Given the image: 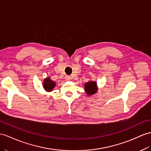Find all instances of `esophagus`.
I'll return each mask as SVG.
<instances>
[{
    "label": "esophagus",
    "instance_id": "esophagus-1",
    "mask_svg": "<svg viewBox=\"0 0 151 151\" xmlns=\"http://www.w3.org/2000/svg\"><path fill=\"white\" fill-rule=\"evenodd\" d=\"M66 79H67V80H70V76H66Z\"/></svg>",
    "mask_w": 151,
    "mask_h": 151
}]
</instances>
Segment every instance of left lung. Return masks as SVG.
<instances>
[{
	"instance_id": "8db88e82",
	"label": "left lung",
	"mask_w": 151,
	"mask_h": 151,
	"mask_svg": "<svg viewBox=\"0 0 151 151\" xmlns=\"http://www.w3.org/2000/svg\"><path fill=\"white\" fill-rule=\"evenodd\" d=\"M84 90H85L86 93L88 95L95 93V92L97 91L96 82L90 81L86 83L85 85H84Z\"/></svg>"
}]
</instances>
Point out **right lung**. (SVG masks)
<instances>
[{"instance_id":"1","label":"right lung","mask_w":151,"mask_h":151,"mask_svg":"<svg viewBox=\"0 0 151 151\" xmlns=\"http://www.w3.org/2000/svg\"><path fill=\"white\" fill-rule=\"evenodd\" d=\"M55 85H56V83L52 81V80H50L49 78H47L44 80L43 88H45V90L47 91H52Z\"/></svg>"}]
</instances>
